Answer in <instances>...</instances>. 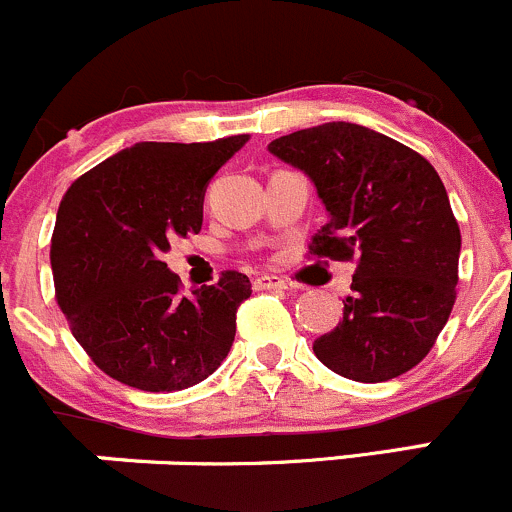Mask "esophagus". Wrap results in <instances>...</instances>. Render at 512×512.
Wrapping results in <instances>:
<instances>
[{
  "mask_svg": "<svg viewBox=\"0 0 512 512\" xmlns=\"http://www.w3.org/2000/svg\"><path fill=\"white\" fill-rule=\"evenodd\" d=\"M254 288H258V291H268V288H286V281H283V278H278V276H268V273H261V276H256Z\"/></svg>",
  "mask_w": 512,
  "mask_h": 512,
  "instance_id": "1",
  "label": "esophagus"
}]
</instances>
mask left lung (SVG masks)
Masks as SVG:
<instances>
[{"label":"left lung","mask_w":512,"mask_h":512,"mask_svg":"<svg viewBox=\"0 0 512 512\" xmlns=\"http://www.w3.org/2000/svg\"><path fill=\"white\" fill-rule=\"evenodd\" d=\"M268 151L301 169L326 206L328 224L308 251L358 256L343 318L313 341L316 358L361 383L411 371L443 331L458 283L460 229L438 171L401 141L348 121L293 131Z\"/></svg>","instance_id":"obj_1"}]
</instances>
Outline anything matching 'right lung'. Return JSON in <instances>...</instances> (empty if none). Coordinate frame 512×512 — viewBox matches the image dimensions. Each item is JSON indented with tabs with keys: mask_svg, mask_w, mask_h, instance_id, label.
Here are the masks:
<instances>
[{
	"mask_svg": "<svg viewBox=\"0 0 512 512\" xmlns=\"http://www.w3.org/2000/svg\"><path fill=\"white\" fill-rule=\"evenodd\" d=\"M249 141H139L79 176L64 194L52 234L57 303L91 361L149 393L184 391L229 356L249 276L181 296L161 258L174 239L199 234L216 171Z\"/></svg>",
	"mask_w": 512,
	"mask_h": 512,
	"instance_id": "add662e5",
	"label": "right lung"
}]
</instances>
